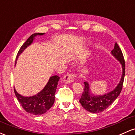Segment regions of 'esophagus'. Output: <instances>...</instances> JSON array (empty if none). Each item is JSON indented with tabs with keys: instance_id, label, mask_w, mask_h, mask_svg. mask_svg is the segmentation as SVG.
<instances>
[{
	"instance_id": "1",
	"label": "esophagus",
	"mask_w": 135,
	"mask_h": 135,
	"mask_svg": "<svg viewBox=\"0 0 135 135\" xmlns=\"http://www.w3.org/2000/svg\"><path fill=\"white\" fill-rule=\"evenodd\" d=\"M74 80V75L72 74H66L63 78V81L65 83H70Z\"/></svg>"
}]
</instances>
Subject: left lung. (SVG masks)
Wrapping results in <instances>:
<instances>
[{
	"mask_svg": "<svg viewBox=\"0 0 135 135\" xmlns=\"http://www.w3.org/2000/svg\"><path fill=\"white\" fill-rule=\"evenodd\" d=\"M111 54L122 66V72L120 80L113 90L102 95L93 94L89 83L86 81H84V91L79 100V103L86 110L91 113H97L105 110L116 100L122 90L125 75V61L122 51L117 43L115 44L114 49L111 52Z\"/></svg>",
	"mask_w": 135,
	"mask_h": 135,
	"instance_id": "1",
	"label": "left lung"
}]
</instances>
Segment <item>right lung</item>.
I'll return each instance as SVG.
<instances>
[{"mask_svg":"<svg viewBox=\"0 0 135 135\" xmlns=\"http://www.w3.org/2000/svg\"><path fill=\"white\" fill-rule=\"evenodd\" d=\"M45 33H34L27 40V41L22 45L21 48L18 52L16 58L15 65L19 56L26 49L32 44L36 36H43ZM60 80V77L57 75L51 76L44 88L40 92L36 95L29 97H26L17 92L15 88L14 91L16 97L19 103L22 105V108L28 113L32 115H42L46 113L52 106L55 100V95L57 83Z\"/></svg>","mask_w":135,"mask_h":135,"instance_id":"right-lung-1","label":"right lung"}]
</instances>
